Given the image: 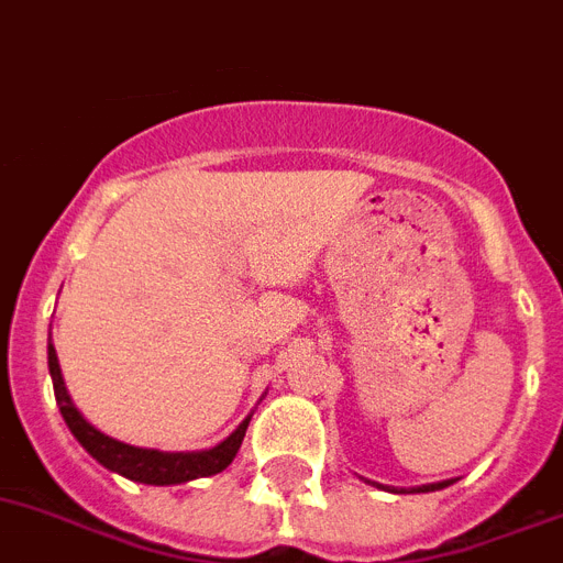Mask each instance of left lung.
<instances>
[{"mask_svg": "<svg viewBox=\"0 0 563 563\" xmlns=\"http://www.w3.org/2000/svg\"><path fill=\"white\" fill-rule=\"evenodd\" d=\"M367 484H373V487H382V489H390V493H435V489H444V487H450V484H453V478H450V482H439V484H421V487H410V489H398V487H384V484H376V482H367Z\"/></svg>", "mask_w": 563, "mask_h": 563, "instance_id": "1", "label": "left lung"}]
</instances>
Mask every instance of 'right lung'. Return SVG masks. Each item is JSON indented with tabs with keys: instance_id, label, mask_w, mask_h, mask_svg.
<instances>
[{
	"instance_id": "obj_1",
	"label": "right lung",
	"mask_w": 563,
	"mask_h": 563,
	"mask_svg": "<svg viewBox=\"0 0 563 563\" xmlns=\"http://www.w3.org/2000/svg\"><path fill=\"white\" fill-rule=\"evenodd\" d=\"M47 369H51L53 378V393H56V405H59L62 419H65L67 430L74 432V439L79 441L90 455H93L104 470L110 473H119L124 478L139 484H153V487H170V484H185L194 482V478H208V475L222 473L228 470L230 461L235 459L239 446L244 441V432H247L250 412L242 424L230 432L228 439L219 441L210 450H194V453H165V450H147V446H133L124 444V441L113 439L108 432L96 430L85 416L79 412V407L74 405V398L67 393L65 378H62L59 358H56V347L53 341H47Z\"/></svg>"
}]
</instances>
